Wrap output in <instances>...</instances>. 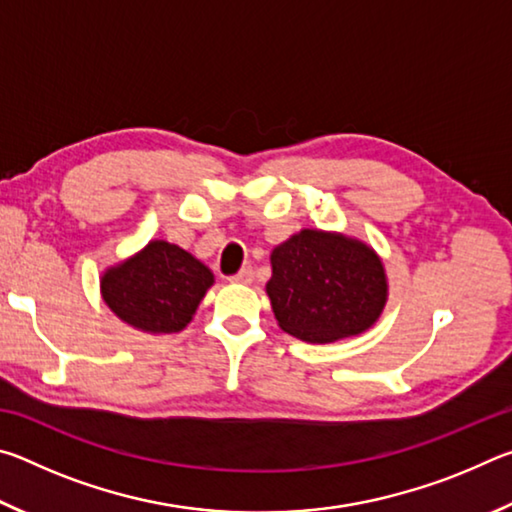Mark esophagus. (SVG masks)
Wrapping results in <instances>:
<instances>
[{
    "mask_svg": "<svg viewBox=\"0 0 512 512\" xmlns=\"http://www.w3.org/2000/svg\"><path fill=\"white\" fill-rule=\"evenodd\" d=\"M250 280H253V268L250 266H244L239 273L230 277V282H235V284H248Z\"/></svg>",
    "mask_w": 512,
    "mask_h": 512,
    "instance_id": "esophagus-1",
    "label": "esophagus"
}]
</instances>
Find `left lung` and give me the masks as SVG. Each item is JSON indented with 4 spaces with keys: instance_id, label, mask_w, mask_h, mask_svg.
Here are the masks:
<instances>
[{
    "instance_id": "left-lung-1",
    "label": "left lung",
    "mask_w": 512,
    "mask_h": 512,
    "mask_svg": "<svg viewBox=\"0 0 512 512\" xmlns=\"http://www.w3.org/2000/svg\"><path fill=\"white\" fill-rule=\"evenodd\" d=\"M266 284L277 323L309 343L361 334L386 305V273L372 250L341 235L302 230L271 255Z\"/></svg>"
}]
</instances>
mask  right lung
Here are the masks:
<instances>
[{
	"instance_id": "1",
	"label": "right lung",
	"mask_w": 512,
	"mask_h": 512,
	"mask_svg": "<svg viewBox=\"0 0 512 512\" xmlns=\"http://www.w3.org/2000/svg\"><path fill=\"white\" fill-rule=\"evenodd\" d=\"M214 275L187 250L151 241L140 255L103 275L106 305L137 329L153 334L180 332L192 320Z\"/></svg>"
}]
</instances>
